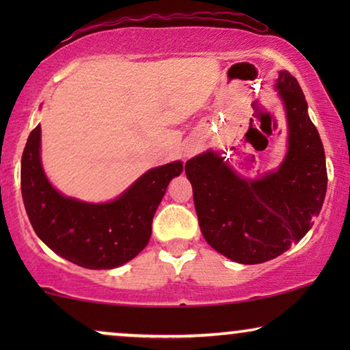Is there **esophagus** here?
Listing matches in <instances>:
<instances>
[{"label": "esophagus", "mask_w": 350, "mask_h": 350, "mask_svg": "<svg viewBox=\"0 0 350 350\" xmlns=\"http://www.w3.org/2000/svg\"><path fill=\"white\" fill-rule=\"evenodd\" d=\"M200 150V145L198 142H189V143H186V146H185V156L186 157H191V156H194L196 152H198Z\"/></svg>", "instance_id": "obj_1"}]
</instances>
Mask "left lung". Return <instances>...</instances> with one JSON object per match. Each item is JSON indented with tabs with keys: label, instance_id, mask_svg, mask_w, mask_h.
Here are the masks:
<instances>
[{
	"label": "left lung",
	"instance_id": "8db88e82",
	"mask_svg": "<svg viewBox=\"0 0 350 350\" xmlns=\"http://www.w3.org/2000/svg\"><path fill=\"white\" fill-rule=\"evenodd\" d=\"M277 89L288 121V154L261 180L237 176L212 151L185 165L199 226L210 247L243 265L269 261L312 228L327 193L325 151L298 81L280 71Z\"/></svg>",
	"mask_w": 350,
	"mask_h": 350
}]
</instances>
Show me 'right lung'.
Here are the masks:
<instances>
[{
  "instance_id": "1",
  "label": "right lung",
  "mask_w": 350,
  "mask_h": 350,
  "mask_svg": "<svg viewBox=\"0 0 350 350\" xmlns=\"http://www.w3.org/2000/svg\"><path fill=\"white\" fill-rule=\"evenodd\" d=\"M41 127L28 137L22 154V198L38 237L57 255L88 269H113L148 245L157 205L183 170L181 162L151 169L121 198L84 204L52 188L40 161Z\"/></svg>"
}]
</instances>
